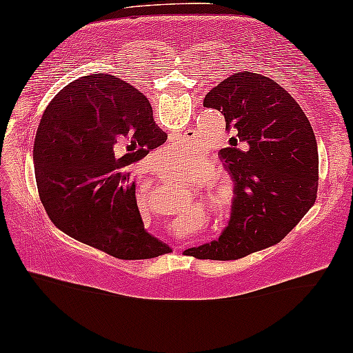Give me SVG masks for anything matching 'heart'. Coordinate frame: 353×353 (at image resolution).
Here are the masks:
<instances>
[{
  "mask_svg": "<svg viewBox=\"0 0 353 353\" xmlns=\"http://www.w3.org/2000/svg\"><path fill=\"white\" fill-rule=\"evenodd\" d=\"M167 158L175 159V161H195L199 159L202 153H200V148L192 142H180L175 145H169L164 150ZM167 169H172V167H167ZM194 175V173H191ZM208 207L213 211L216 216H224L227 211H229V200L222 197L221 194L211 191L207 195Z\"/></svg>",
  "mask_w": 353,
  "mask_h": 353,
  "instance_id": "1",
  "label": "heart"
}]
</instances>
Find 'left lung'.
<instances>
[{
  "mask_svg": "<svg viewBox=\"0 0 353 353\" xmlns=\"http://www.w3.org/2000/svg\"><path fill=\"white\" fill-rule=\"evenodd\" d=\"M203 105L219 110L227 131L235 129L248 150H221L235 184L229 225L219 240L188 252L197 259L236 260L279 243L316 202V135L294 97L256 72L222 80Z\"/></svg>",
  "mask_w": 353,
  "mask_h": 353,
  "instance_id": "1",
  "label": "left lung"
}]
</instances>
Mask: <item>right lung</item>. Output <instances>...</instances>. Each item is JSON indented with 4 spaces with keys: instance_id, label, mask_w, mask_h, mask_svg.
<instances>
[{
    "instance_id": "obj_1",
    "label": "right lung",
    "mask_w": 353,
    "mask_h": 353,
    "mask_svg": "<svg viewBox=\"0 0 353 353\" xmlns=\"http://www.w3.org/2000/svg\"><path fill=\"white\" fill-rule=\"evenodd\" d=\"M165 140L132 85L107 74L70 82L46 108L32 150L48 218L74 240L121 260L170 252L145 230L129 173Z\"/></svg>"
}]
</instances>
